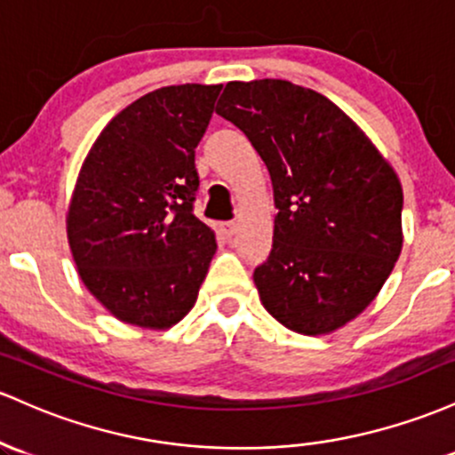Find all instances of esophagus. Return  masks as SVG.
<instances>
[{
  "mask_svg": "<svg viewBox=\"0 0 455 455\" xmlns=\"http://www.w3.org/2000/svg\"><path fill=\"white\" fill-rule=\"evenodd\" d=\"M236 229H238V226L234 221H226V223H221V232L226 234V236H234V234H236Z\"/></svg>",
  "mask_w": 455,
  "mask_h": 455,
  "instance_id": "obj_1",
  "label": "esophagus"
}]
</instances>
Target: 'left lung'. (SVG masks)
Wrapping results in <instances>:
<instances>
[{
	"label": "left lung",
	"instance_id": "left-lung-1",
	"mask_svg": "<svg viewBox=\"0 0 455 455\" xmlns=\"http://www.w3.org/2000/svg\"><path fill=\"white\" fill-rule=\"evenodd\" d=\"M217 114L247 135L273 182V249L253 273L264 309L296 333H333L400 258V178L338 105L290 81H229Z\"/></svg>",
	"mask_w": 455,
	"mask_h": 455
}]
</instances>
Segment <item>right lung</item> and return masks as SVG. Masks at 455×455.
I'll return each mask as SVG.
<instances>
[{
	"label": "right lung",
	"instance_id": "obj_1",
	"mask_svg": "<svg viewBox=\"0 0 455 455\" xmlns=\"http://www.w3.org/2000/svg\"><path fill=\"white\" fill-rule=\"evenodd\" d=\"M221 85L141 96L90 148L66 212L81 282L126 324L170 329L191 311L217 241L193 214L196 148Z\"/></svg>",
	"mask_w": 455,
	"mask_h": 455
}]
</instances>
